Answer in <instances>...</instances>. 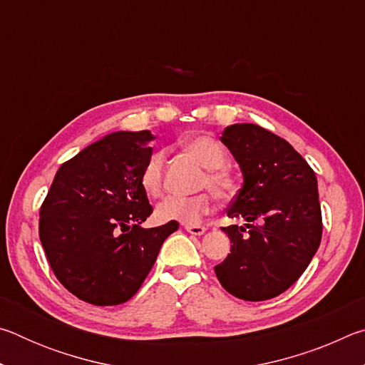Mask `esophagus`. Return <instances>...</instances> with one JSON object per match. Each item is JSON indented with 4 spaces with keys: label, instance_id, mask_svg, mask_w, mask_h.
I'll list each match as a JSON object with an SVG mask.
<instances>
[{
    "label": "esophagus",
    "instance_id": "1",
    "mask_svg": "<svg viewBox=\"0 0 365 365\" xmlns=\"http://www.w3.org/2000/svg\"><path fill=\"white\" fill-rule=\"evenodd\" d=\"M185 230L191 235H196V237H201V235H205L206 228L197 224H185Z\"/></svg>",
    "mask_w": 365,
    "mask_h": 365
}]
</instances>
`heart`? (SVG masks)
Masks as SVG:
<instances>
[{"label": "heart", "instance_id": "heart-1", "mask_svg": "<svg viewBox=\"0 0 365 365\" xmlns=\"http://www.w3.org/2000/svg\"><path fill=\"white\" fill-rule=\"evenodd\" d=\"M185 150L197 159L202 168H206V175L202 177V187H207L220 200H228L235 195L237 183L225 169L228 154L217 140L209 135H195L183 141ZM164 151H156L148 159L143 172H141V185L148 195L160 196L164 187ZM212 205L209 193H200L193 196H169L168 200L159 202L156 214L160 220H177L183 224H193L206 214Z\"/></svg>", "mask_w": 365, "mask_h": 365}]
</instances>
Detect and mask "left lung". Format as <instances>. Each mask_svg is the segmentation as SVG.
Returning a JSON list of instances; mask_svg holds the SVG:
<instances>
[{"mask_svg": "<svg viewBox=\"0 0 365 365\" xmlns=\"http://www.w3.org/2000/svg\"><path fill=\"white\" fill-rule=\"evenodd\" d=\"M220 141L243 174L227 215L246 224L222 227L232 246L215 275L240 299L275 298L299 279L319 250L317 177L287 140L256 123L228 125Z\"/></svg>", "mask_w": 365, "mask_h": 365, "instance_id": "1", "label": "left lung"}]
</instances>
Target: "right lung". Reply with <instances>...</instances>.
Listing matches in <instances>:
<instances>
[{
  "mask_svg": "<svg viewBox=\"0 0 365 365\" xmlns=\"http://www.w3.org/2000/svg\"><path fill=\"white\" fill-rule=\"evenodd\" d=\"M150 130L114 132L61 165L40 209V240L58 280L95 306L138 292L177 220L143 228L153 212L141 172Z\"/></svg>",
  "mask_w": 365,
  "mask_h": 365,
  "instance_id": "right-lung-1",
  "label": "right lung"
}]
</instances>
